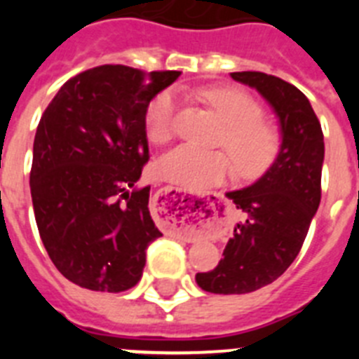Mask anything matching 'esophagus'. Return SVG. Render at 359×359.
I'll use <instances>...</instances> for the list:
<instances>
[{
	"instance_id": "34e87169",
	"label": "esophagus",
	"mask_w": 359,
	"mask_h": 359,
	"mask_svg": "<svg viewBox=\"0 0 359 359\" xmlns=\"http://www.w3.org/2000/svg\"><path fill=\"white\" fill-rule=\"evenodd\" d=\"M167 190H172V189H165V192H167Z\"/></svg>"
}]
</instances>
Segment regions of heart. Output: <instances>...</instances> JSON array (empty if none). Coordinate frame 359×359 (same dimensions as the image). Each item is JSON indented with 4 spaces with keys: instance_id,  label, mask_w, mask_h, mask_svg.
I'll list each match as a JSON object with an SVG mask.
<instances>
[{
    "instance_id": "b5f03b06",
    "label": "heart",
    "mask_w": 359,
    "mask_h": 359,
    "mask_svg": "<svg viewBox=\"0 0 359 359\" xmlns=\"http://www.w3.org/2000/svg\"><path fill=\"white\" fill-rule=\"evenodd\" d=\"M201 97L226 126L221 145L232 158L223 151H201L180 145L161 156L158 163L161 176L189 189H207L231 176L233 163L241 176L261 174L278 151V135L273 126L262 120L264 111L261 104L248 93L233 88L203 90ZM174 115L176 97L172 91H161L152 98L144 113V129L149 142L161 145L172 138Z\"/></svg>"
}]
</instances>
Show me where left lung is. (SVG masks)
Returning <instances> with one entry per match:
<instances>
[{
  "mask_svg": "<svg viewBox=\"0 0 359 359\" xmlns=\"http://www.w3.org/2000/svg\"><path fill=\"white\" fill-rule=\"evenodd\" d=\"M231 79L255 88L280 123V149L255 183L226 192L246 214L212 271L196 275L201 290L243 294L277 280L297 259L322 198L323 133L302 91L262 72H236Z\"/></svg>",
  "mask_w": 359,
  "mask_h": 359,
  "instance_id": "8db88e82",
  "label": "left lung"
}]
</instances>
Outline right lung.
Here are the masks:
<instances>
[{"instance_id":"add662e5","label":"right lung","mask_w":359,"mask_h":359,"mask_svg":"<svg viewBox=\"0 0 359 359\" xmlns=\"http://www.w3.org/2000/svg\"><path fill=\"white\" fill-rule=\"evenodd\" d=\"M182 72L122 65L86 69L44 109L34 140L30 192L44 248L77 286L120 293L142 278L161 237L138 189L149 161L147 104Z\"/></svg>"}]
</instances>
